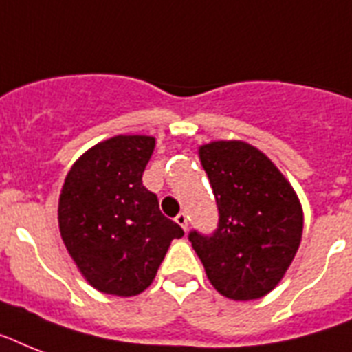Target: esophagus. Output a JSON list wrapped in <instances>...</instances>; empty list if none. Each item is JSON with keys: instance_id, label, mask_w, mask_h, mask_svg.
I'll return each mask as SVG.
<instances>
[{"instance_id": "esophagus-1", "label": "esophagus", "mask_w": 352, "mask_h": 352, "mask_svg": "<svg viewBox=\"0 0 352 352\" xmlns=\"http://www.w3.org/2000/svg\"><path fill=\"white\" fill-rule=\"evenodd\" d=\"M175 222H177V224H179V226H181V228H182V230H188V215H186V213H184V211H182V213H179V215H177L175 217Z\"/></svg>"}]
</instances>
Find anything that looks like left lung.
Masks as SVG:
<instances>
[{
	"mask_svg": "<svg viewBox=\"0 0 352 352\" xmlns=\"http://www.w3.org/2000/svg\"><path fill=\"white\" fill-rule=\"evenodd\" d=\"M213 188L219 226L191 231L190 242L211 285L231 300H256L275 289L302 241L304 213L293 186L260 150L242 141L199 148Z\"/></svg>",
	"mask_w": 352,
	"mask_h": 352,
	"instance_id": "obj_1",
	"label": "left lung"
}]
</instances>
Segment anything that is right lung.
Masks as SVG:
<instances>
[{
    "label": "right lung",
    "mask_w": 352,
    "mask_h": 352,
    "mask_svg": "<svg viewBox=\"0 0 352 352\" xmlns=\"http://www.w3.org/2000/svg\"><path fill=\"white\" fill-rule=\"evenodd\" d=\"M153 148V137H111L85 151L63 184L61 239L88 284L107 295L142 293L171 241L184 235L142 186Z\"/></svg>",
    "instance_id": "1"
}]
</instances>
